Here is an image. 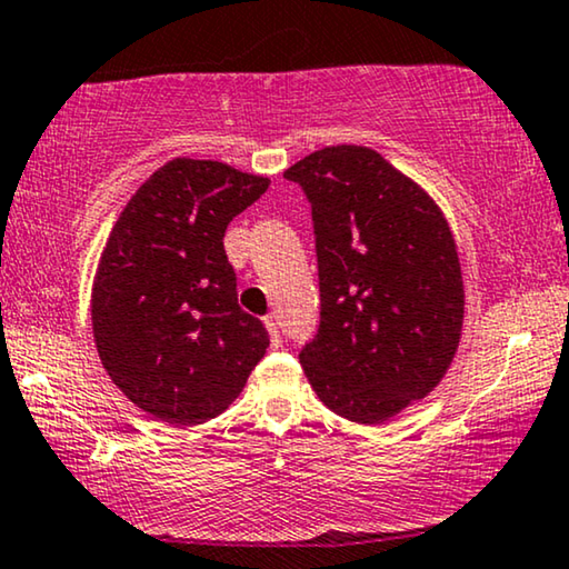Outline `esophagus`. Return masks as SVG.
Listing matches in <instances>:
<instances>
[{
	"label": "esophagus",
	"instance_id": "obj_1",
	"mask_svg": "<svg viewBox=\"0 0 569 569\" xmlns=\"http://www.w3.org/2000/svg\"><path fill=\"white\" fill-rule=\"evenodd\" d=\"M263 323H267V329H269L271 347H279V345H282V331H279V321H277V316H267V318H263Z\"/></svg>",
	"mask_w": 569,
	"mask_h": 569
}]
</instances>
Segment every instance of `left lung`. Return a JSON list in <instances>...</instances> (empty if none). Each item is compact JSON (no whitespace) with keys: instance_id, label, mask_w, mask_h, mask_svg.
I'll list each match as a JSON object with an SVG mask.
<instances>
[{"instance_id":"8db88e82","label":"left lung","mask_w":569,"mask_h":569,"mask_svg":"<svg viewBox=\"0 0 569 569\" xmlns=\"http://www.w3.org/2000/svg\"><path fill=\"white\" fill-rule=\"evenodd\" d=\"M313 214L321 321L300 365L326 407L376 425L425 399L453 360L463 279L446 217L368 147L284 170Z\"/></svg>"}]
</instances>
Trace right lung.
Instances as JSON below:
<instances>
[{"instance_id": "right-lung-1", "label": "right lung", "mask_w": 569, "mask_h": 569, "mask_svg": "<svg viewBox=\"0 0 569 569\" xmlns=\"http://www.w3.org/2000/svg\"><path fill=\"white\" fill-rule=\"evenodd\" d=\"M269 189L214 160L176 158L113 224L92 287L100 362L123 396L170 425H201L238 399L269 331L238 306L222 238Z\"/></svg>"}]
</instances>
